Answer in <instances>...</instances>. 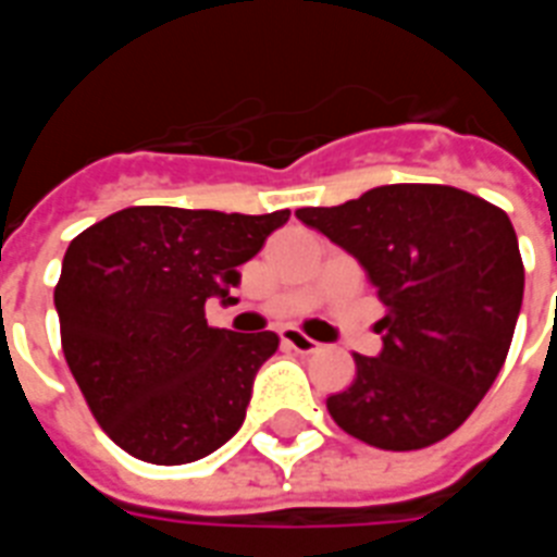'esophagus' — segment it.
Instances as JSON below:
<instances>
[{
	"mask_svg": "<svg viewBox=\"0 0 557 557\" xmlns=\"http://www.w3.org/2000/svg\"><path fill=\"white\" fill-rule=\"evenodd\" d=\"M280 339H283V346L301 351V355H310V351L319 349V343L307 337V334H301L298 327H283V331H280Z\"/></svg>",
	"mask_w": 557,
	"mask_h": 557,
	"instance_id": "esophagus-1",
	"label": "esophagus"
}]
</instances>
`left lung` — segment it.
Listing matches in <instances>:
<instances>
[{"label":"left lung","instance_id":"1","mask_svg":"<svg viewBox=\"0 0 557 557\" xmlns=\"http://www.w3.org/2000/svg\"><path fill=\"white\" fill-rule=\"evenodd\" d=\"M295 218L351 253L385 304L382 351L327 397L339 430L420 450L459 430L502 373L525 268L510 218L447 184H385Z\"/></svg>","mask_w":557,"mask_h":557}]
</instances>
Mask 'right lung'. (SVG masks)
Segmentation results:
<instances>
[{
    "mask_svg": "<svg viewBox=\"0 0 557 557\" xmlns=\"http://www.w3.org/2000/svg\"><path fill=\"white\" fill-rule=\"evenodd\" d=\"M286 220V208L134 206L71 242L53 295L62 351L95 420L122 450L184 466L242 430L256 373L280 339L274 331L211 327L206 301H232L238 265Z\"/></svg>",
    "mask_w": 557,
    "mask_h": 557,
    "instance_id": "obj_1",
    "label": "right lung"
}]
</instances>
